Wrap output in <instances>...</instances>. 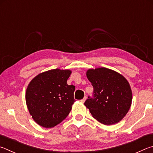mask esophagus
<instances>
[{
  "label": "esophagus",
  "instance_id": "1",
  "mask_svg": "<svg viewBox=\"0 0 153 153\" xmlns=\"http://www.w3.org/2000/svg\"><path fill=\"white\" fill-rule=\"evenodd\" d=\"M86 99H87V97H85L83 99H82V100H81V102L84 103L85 101V100H86Z\"/></svg>",
  "mask_w": 153,
  "mask_h": 153
}]
</instances>
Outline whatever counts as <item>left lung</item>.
Instances as JSON below:
<instances>
[{
  "label": "left lung",
  "instance_id": "8db88e82",
  "mask_svg": "<svg viewBox=\"0 0 153 153\" xmlns=\"http://www.w3.org/2000/svg\"><path fill=\"white\" fill-rule=\"evenodd\" d=\"M87 76L93 87V96L85 105L101 124L111 125L126 115L132 103L130 86L124 76L106 68L89 69Z\"/></svg>",
  "mask_w": 153,
  "mask_h": 153
}]
</instances>
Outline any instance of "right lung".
Masks as SVG:
<instances>
[{
    "mask_svg": "<svg viewBox=\"0 0 153 153\" xmlns=\"http://www.w3.org/2000/svg\"><path fill=\"white\" fill-rule=\"evenodd\" d=\"M69 70L53 69L39 74L29 84L25 100L34 121L52 128L68 116L75 100V86L68 85Z\"/></svg>",
    "mask_w": 153,
    "mask_h": 153,
    "instance_id": "add662e5",
    "label": "right lung"
}]
</instances>
